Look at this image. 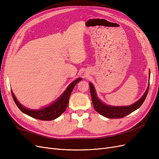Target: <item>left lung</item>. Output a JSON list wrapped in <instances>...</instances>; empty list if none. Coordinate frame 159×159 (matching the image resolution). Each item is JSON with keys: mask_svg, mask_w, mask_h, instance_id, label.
Segmentation results:
<instances>
[{"mask_svg": "<svg viewBox=\"0 0 159 159\" xmlns=\"http://www.w3.org/2000/svg\"><path fill=\"white\" fill-rule=\"evenodd\" d=\"M89 87L93 105L95 110L98 113H99L100 114L102 115L103 116L108 118H121L135 111L142 105V104L143 103L144 101L145 100L147 93H148L149 84H148V87H147L144 95L142 96V97L139 101H138L132 105L122 107H114L105 105V103H103L102 101H101L99 98L97 97L95 87L91 83H89Z\"/></svg>", "mask_w": 159, "mask_h": 159, "instance_id": "obj_1", "label": "left lung"}]
</instances>
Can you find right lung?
<instances>
[{"label": "right lung", "mask_w": 159, "mask_h": 159, "mask_svg": "<svg viewBox=\"0 0 159 159\" xmlns=\"http://www.w3.org/2000/svg\"><path fill=\"white\" fill-rule=\"evenodd\" d=\"M81 80V78H78L74 80L72 83H71L68 86L67 89L65 90L62 95L57 101L52 103L51 105L39 109V110H31V109L25 108L16 99L14 93L12 91H11V93H12V95L16 105H17L21 112L32 118L41 120H47L48 121V120H52L57 118L66 111L68 105L71 93H72L76 84L78 83Z\"/></svg>", "instance_id": "add662e5"}]
</instances>
